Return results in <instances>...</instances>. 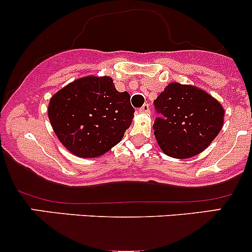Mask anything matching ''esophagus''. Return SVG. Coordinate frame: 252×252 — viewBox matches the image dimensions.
Listing matches in <instances>:
<instances>
[{
    "label": "esophagus",
    "mask_w": 252,
    "mask_h": 252,
    "mask_svg": "<svg viewBox=\"0 0 252 252\" xmlns=\"http://www.w3.org/2000/svg\"><path fill=\"white\" fill-rule=\"evenodd\" d=\"M140 112H141V113H149V112H150V106L147 105V103H145V105L140 108Z\"/></svg>",
    "instance_id": "obj_1"
}]
</instances>
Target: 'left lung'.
Segmentation results:
<instances>
[{"instance_id": "8db88e82", "label": "left lung", "mask_w": 252, "mask_h": 252, "mask_svg": "<svg viewBox=\"0 0 252 252\" xmlns=\"http://www.w3.org/2000/svg\"><path fill=\"white\" fill-rule=\"evenodd\" d=\"M155 107L163 114L155 121V138L164 155L173 158H190L207 149L224 122L223 106L194 85L169 83Z\"/></svg>"}]
</instances>
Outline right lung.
Here are the masks:
<instances>
[{
  "label": "right lung",
  "mask_w": 252,
  "mask_h": 252,
  "mask_svg": "<svg viewBox=\"0 0 252 252\" xmlns=\"http://www.w3.org/2000/svg\"><path fill=\"white\" fill-rule=\"evenodd\" d=\"M48 119L61 144L84 158L102 156L123 139L134 108L107 75L75 79L51 97Z\"/></svg>",
  "instance_id": "add662e5"
}]
</instances>
